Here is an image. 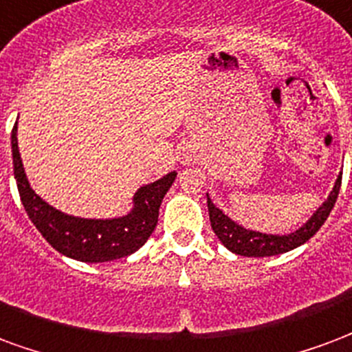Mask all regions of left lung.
Wrapping results in <instances>:
<instances>
[{
  "instance_id": "obj_1",
  "label": "left lung",
  "mask_w": 352,
  "mask_h": 352,
  "mask_svg": "<svg viewBox=\"0 0 352 352\" xmlns=\"http://www.w3.org/2000/svg\"><path fill=\"white\" fill-rule=\"evenodd\" d=\"M340 187L341 176L336 179V186L330 197H328V201L313 214L311 219L302 229L292 232V234L274 236L243 229L240 225H236L232 219H229L219 208L214 206V202L208 199L210 223H212V229H214L215 236L221 240L223 245L232 251V253H236V255H242V257H272V255H281V253H287V251L306 243L324 225L328 215L332 212V208H334L336 201H338Z\"/></svg>"
}]
</instances>
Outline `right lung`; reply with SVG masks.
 I'll use <instances>...</instances> for the list:
<instances>
[{"label":"right lung","instance_id":"right-lung-1","mask_svg":"<svg viewBox=\"0 0 352 352\" xmlns=\"http://www.w3.org/2000/svg\"><path fill=\"white\" fill-rule=\"evenodd\" d=\"M11 146L18 193L28 217L54 250L82 263L116 261L142 248L157 225L161 201L176 179V173H170L150 186L140 187L135 195V208L125 217L107 221L80 219L48 206L30 187L18 151L16 123L12 127Z\"/></svg>","mask_w":352,"mask_h":352}]
</instances>
